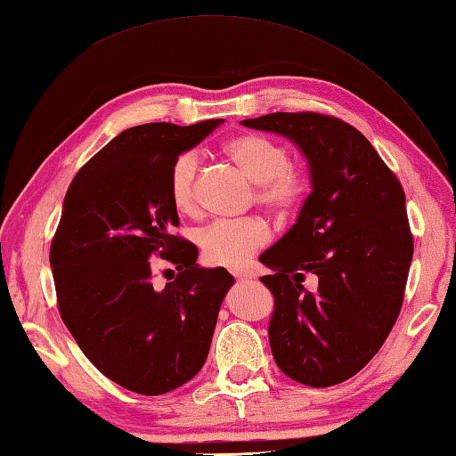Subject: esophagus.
<instances>
[{
    "label": "esophagus",
    "mask_w": 456,
    "mask_h": 456,
    "mask_svg": "<svg viewBox=\"0 0 456 456\" xmlns=\"http://www.w3.org/2000/svg\"><path fill=\"white\" fill-rule=\"evenodd\" d=\"M233 276L237 278V282H248V280L253 278V274H248V273H235Z\"/></svg>",
    "instance_id": "obj_1"
}]
</instances>
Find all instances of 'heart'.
<instances>
[{"label":"heart","mask_w":456,"mask_h":456,"mask_svg":"<svg viewBox=\"0 0 456 456\" xmlns=\"http://www.w3.org/2000/svg\"><path fill=\"white\" fill-rule=\"evenodd\" d=\"M227 157L258 183L256 200L278 217H292L304 208L312 183L304 168L289 162L286 144L258 133H243L225 142ZM198 152L188 151L174 160L168 178L172 206L183 216H196L200 209ZM273 229L260 217L239 221L221 219L198 233V245L209 265L240 268L268 247Z\"/></svg>","instance_id":"heart-1"}]
</instances>
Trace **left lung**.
Listing matches in <instances>:
<instances>
[{
  "label": "left lung",
  "mask_w": 456,
  "mask_h": 456,
  "mask_svg": "<svg viewBox=\"0 0 456 456\" xmlns=\"http://www.w3.org/2000/svg\"><path fill=\"white\" fill-rule=\"evenodd\" d=\"M245 127L289 137L309 160L314 191L296 225L260 256L274 274L268 337L280 370L327 388L380 351L403 304L413 256L405 193L353 125L317 111L268 113ZM320 282L314 293L305 276Z\"/></svg>",
  "instance_id": "left-lung-1"
}]
</instances>
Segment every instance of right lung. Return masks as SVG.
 Wrapping results in <instances>:
<instances>
[{"label":"right lung","mask_w":456,"mask_h":456,"mask_svg":"<svg viewBox=\"0 0 456 456\" xmlns=\"http://www.w3.org/2000/svg\"><path fill=\"white\" fill-rule=\"evenodd\" d=\"M223 119L188 127L144 123L118 134L76 172L51 243L58 312L82 353L142 395L180 388L206 362L219 307L235 278L196 265L168 178L174 160ZM157 257L179 270L160 287Z\"/></svg>","instance_id":"obj_1"}]
</instances>
